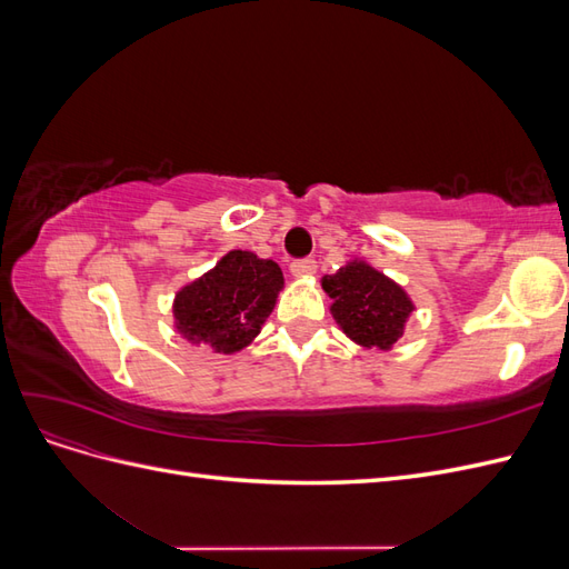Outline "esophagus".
I'll use <instances>...</instances> for the list:
<instances>
[{"instance_id": "esophagus-1", "label": "esophagus", "mask_w": 569, "mask_h": 569, "mask_svg": "<svg viewBox=\"0 0 569 569\" xmlns=\"http://www.w3.org/2000/svg\"><path fill=\"white\" fill-rule=\"evenodd\" d=\"M289 270L295 278H311V274H316L318 270V263L316 258H297V261L289 266Z\"/></svg>"}]
</instances>
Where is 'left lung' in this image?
Segmentation results:
<instances>
[{"label": "left lung", "mask_w": 569, "mask_h": 569, "mask_svg": "<svg viewBox=\"0 0 569 569\" xmlns=\"http://www.w3.org/2000/svg\"><path fill=\"white\" fill-rule=\"evenodd\" d=\"M322 289L332 299L330 311L343 335L360 347L391 349L412 313V301L406 291L363 261L327 274Z\"/></svg>", "instance_id": "obj_1"}]
</instances>
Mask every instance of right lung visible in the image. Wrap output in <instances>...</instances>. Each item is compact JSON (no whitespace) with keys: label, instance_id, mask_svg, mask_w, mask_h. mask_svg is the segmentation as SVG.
Segmentation results:
<instances>
[{"label":"right lung","instance_id":"obj_1","mask_svg":"<svg viewBox=\"0 0 569 569\" xmlns=\"http://www.w3.org/2000/svg\"><path fill=\"white\" fill-rule=\"evenodd\" d=\"M284 278L274 261L251 251H230L220 263L176 297V325L189 341L216 353L244 349L261 332Z\"/></svg>","mask_w":569,"mask_h":569}]
</instances>
